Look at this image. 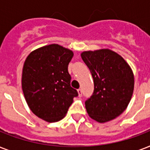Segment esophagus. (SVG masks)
<instances>
[{"label":"esophagus","mask_w":150,"mask_h":150,"mask_svg":"<svg viewBox=\"0 0 150 150\" xmlns=\"http://www.w3.org/2000/svg\"><path fill=\"white\" fill-rule=\"evenodd\" d=\"M78 93H79V96H82V91L81 89H78Z\"/></svg>","instance_id":"obj_1"}]
</instances>
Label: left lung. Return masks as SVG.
Returning <instances> with one entry per match:
<instances>
[{
  "mask_svg": "<svg viewBox=\"0 0 150 150\" xmlns=\"http://www.w3.org/2000/svg\"><path fill=\"white\" fill-rule=\"evenodd\" d=\"M82 60L89 68L94 90L85 102L89 117L100 123L122 114L134 90V75L122 57L109 49L84 51Z\"/></svg>",
  "mask_w": 150,
  "mask_h": 150,
  "instance_id": "8db88e82",
  "label": "left lung"
}]
</instances>
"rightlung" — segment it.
<instances>
[{"label": "right lung", "instance_id": "obj_1", "mask_svg": "<svg viewBox=\"0 0 150 150\" xmlns=\"http://www.w3.org/2000/svg\"><path fill=\"white\" fill-rule=\"evenodd\" d=\"M73 55L67 48L50 44L31 52L25 61L22 91L33 113L44 121L61 120L79 95L71 86L68 71Z\"/></svg>", "mask_w": 150, "mask_h": 150}]
</instances>
